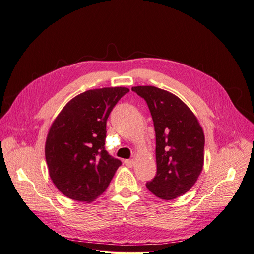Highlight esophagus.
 Wrapping results in <instances>:
<instances>
[{"mask_svg": "<svg viewBox=\"0 0 254 254\" xmlns=\"http://www.w3.org/2000/svg\"><path fill=\"white\" fill-rule=\"evenodd\" d=\"M124 163L128 167H132L134 165V161H133V159H128V160H125Z\"/></svg>", "mask_w": 254, "mask_h": 254, "instance_id": "1", "label": "esophagus"}]
</instances>
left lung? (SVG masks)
I'll use <instances>...</instances> for the list:
<instances>
[{"label":"left lung","instance_id":"left-lung-1","mask_svg":"<svg viewBox=\"0 0 254 254\" xmlns=\"http://www.w3.org/2000/svg\"><path fill=\"white\" fill-rule=\"evenodd\" d=\"M145 99L156 132L157 174L146 187L172 200L194 186L203 166L204 134L194 113L179 97L152 86L131 89Z\"/></svg>","mask_w":254,"mask_h":254}]
</instances>
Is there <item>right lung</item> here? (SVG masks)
Returning <instances> with one entry per match:
<instances>
[{"mask_svg":"<svg viewBox=\"0 0 254 254\" xmlns=\"http://www.w3.org/2000/svg\"><path fill=\"white\" fill-rule=\"evenodd\" d=\"M123 87L83 92L68 102L51 126L45 159L52 181L67 198L91 202L102 195L121 166L105 148L107 120L128 93Z\"/></svg>","mask_w":254,"mask_h":254,"instance_id":"obj_1","label":"right lung"}]
</instances>
